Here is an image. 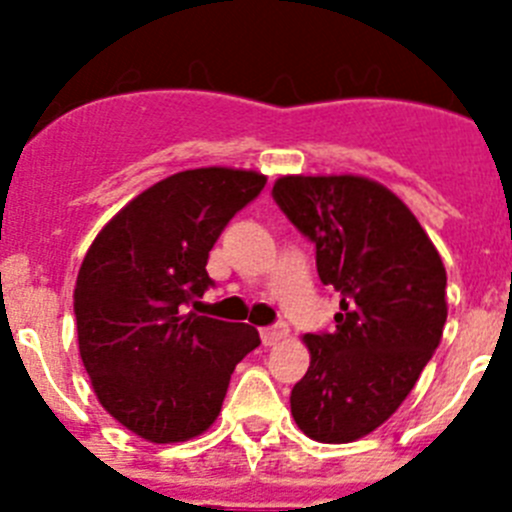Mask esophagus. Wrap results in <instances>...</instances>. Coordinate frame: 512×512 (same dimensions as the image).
Returning <instances> with one entry per match:
<instances>
[{
    "label": "esophagus",
    "mask_w": 512,
    "mask_h": 512,
    "mask_svg": "<svg viewBox=\"0 0 512 512\" xmlns=\"http://www.w3.org/2000/svg\"><path fill=\"white\" fill-rule=\"evenodd\" d=\"M287 325L279 323V325H269V328H261V341H264V346H277L279 341H284L287 338Z\"/></svg>",
    "instance_id": "obj_1"
}]
</instances>
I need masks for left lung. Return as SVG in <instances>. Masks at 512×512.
I'll use <instances>...</instances> for the list:
<instances>
[{"label": "left lung", "instance_id": "left-lung-1", "mask_svg": "<svg viewBox=\"0 0 512 512\" xmlns=\"http://www.w3.org/2000/svg\"><path fill=\"white\" fill-rule=\"evenodd\" d=\"M271 197L315 243L341 295L336 328L307 333L310 366L289 405L300 431L348 443L390 418L441 343L446 269L413 212L361 176H282Z\"/></svg>", "mask_w": 512, "mask_h": 512}]
</instances>
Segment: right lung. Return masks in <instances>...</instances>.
Returning a JSON list of instances; mask_svg holds the SVG:
<instances>
[{"label":"right lung","mask_w":512,"mask_h":512,"mask_svg":"<svg viewBox=\"0 0 512 512\" xmlns=\"http://www.w3.org/2000/svg\"><path fill=\"white\" fill-rule=\"evenodd\" d=\"M266 187L235 169L174 174L122 207L84 256L74 289L81 361L102 408L153 443L215 423L259 330L189 310L212 287L207 256Z\"/></svg>","instance_id":"obj_1"}]
</instances>
